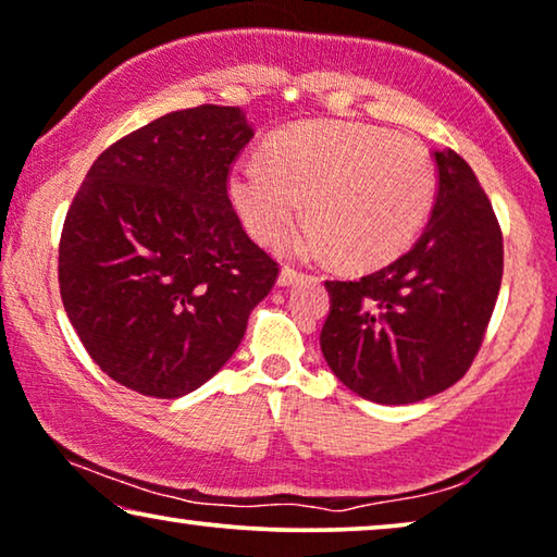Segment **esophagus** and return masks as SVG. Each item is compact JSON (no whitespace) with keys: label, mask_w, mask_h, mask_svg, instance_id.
I'll return each instance as SVG.
<instances>
[{"label":"esophagus","mask_w":557,"mask_h":557,"mask_svg":"<svg viewBox=\"0 0 557 557\" xmlns=\"http://www.w3.org/2000/svg\"><path fill=\"white\" fill-rule=\"evenodd\" d=\"M300 280H308V275H305V272H300V270H295V268H282L280 277H277L282 287L295 285V282H300Z\"/></svg>","instance_id":"34e87169"}]
</instances>
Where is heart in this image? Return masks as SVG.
Masks as SVG:
<instances>
[{
	"mask_svg": "<svg viewBox=\"0 0 557 557\" xmlns=\"http://www.w3.org/2000/svg\"><path fill=\"white\" fill-rule=\"evenodd\" d=\"M436 191L429 153L411 138L360 123H305L270 140V161L234 163L230 197L257 242H275L305 214L282 252L335 255L348 268H379L413 245Z\"/></svg>",
	"mask_w": 557,
	"mask_h": 557,
	"instance_id": "heart-1",
	"label": "heart"
}]
</instances>
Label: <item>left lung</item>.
<instances>
[{
    "instance_id": "left-lung-1",
    "label": "left lung",
    "mask_w": 557,
    "mask_h": 557,
    "mask_svg": "<svg viewBox=\"0 0 557 557\" xmlns=\"http://www.w3.org/2000/svg\"><path fill=\"white\" fill-rule=\"evenodd\" d=\"M432 216L409 252L358 280H327L320 348L366 401L417 404L469 371L503 282V230L469 163L434 151Z\"/></svg>"
}]
</instances>
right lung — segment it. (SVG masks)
Returning a JSON list of instances; mask_svg holds the SVG:
<instances>
[{"mask_svg":"<svg viewBox=\"0 0 557 557\" xmlns=\"http://www.w3.org/2000/svg\"><path fill=\"white\" fill-rule=\"evenodd\" d=\"M239 108L161 115L92 163L60 237V297L100 371L153 398L207 383L245 338L277 262L247 237L230 171Z\"/></svg>","mask_w":557,"mask_h":557,"instance_id":"right-lung-1","label":"right lung"}]
</instances>
